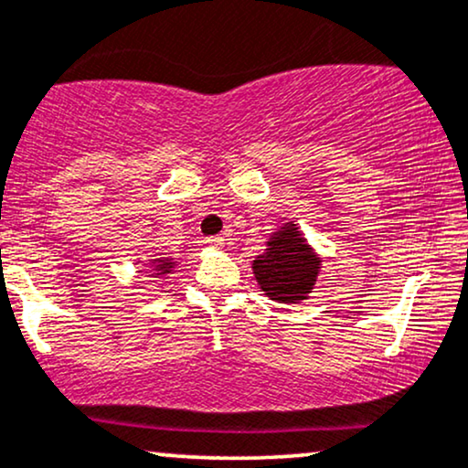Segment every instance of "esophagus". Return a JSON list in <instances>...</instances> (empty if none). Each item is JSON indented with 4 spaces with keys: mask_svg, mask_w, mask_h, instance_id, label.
<instances>
[{
    "mask_svg": "<svg viewBox=\"0 0 468 468\" xmlns=\"http://www.w3.org/2000/svg\"><path fill=\"white\" fill-rule=\"evenodd\" d=\"M205 244L207 246H214V248H222L224 246V239L220 238V235H214V238H207Z\"/></svg>",
    "mask_w": 468,
    "mask_h": 468,
    "instance_id": "obj_1",
    "label": "esophagus"
}]
</instances>
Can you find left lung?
I'll return each mask as SVG.
<instances>
[{
	"label": "left lung",
	"mask_w": 468,
	"mask_h": 468,
	"mask_svg": "<svg viewBox=\"0 0 468 468\" xmlns=\"http://www.w3.org/2000/svg\"><path fill=\"white\" fill-rule=\"evenodd\" d=\"M319 257L311 250L295 224L287 222L268 241L252 263L254 278L270 300L295 304L306 300L319 274Z\"/></svg>",
	"instance_id": "8db88e82"
}]
</instances>
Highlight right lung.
I'll return each instance as SVG.
<instances>
[{
  "mask_svg": "<svg viewBox=\"0 0 468 468\" xmlns=\"http://www.w3.org/2000/svg\"><path fill=\"white\" fill-rule=\"evenodd\" d=\"M151 263H155V274L162 276V274H168L170 268H173V265H175V259L159 257V259H153Z\"/></svg>",
  "mask_w": 468,
  "mask_h": 468,
  "instance_id": "add662e5",
  "label": "right lung"
}]
</instances>
